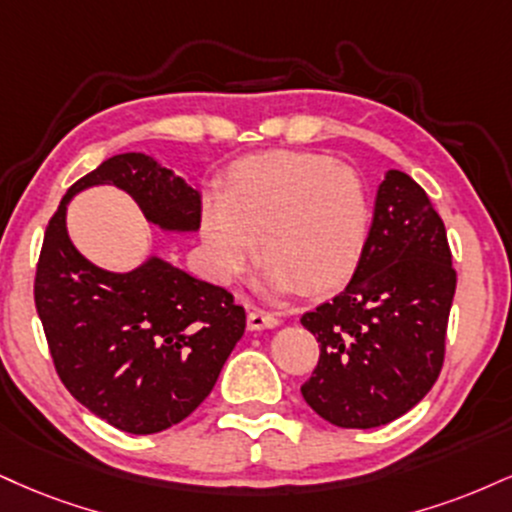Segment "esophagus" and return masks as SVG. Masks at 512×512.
Here are the masks:
<instances>
[{
    "label": "esophagus",
    "instance_id": "34e87169",
    "mask_svg": "<svg viewBox=\"0 0 512 512\" xmlns=\"http://www.w3.org/2000/svg\"><path fill=\"white\" fill-rule=\"evenodd\" d=\"M281 319L272 315V312H264V310H252L248 315V329L250 331H262V329H274L279 326Z\"/></svg>",
    "mask_w": 512,
    "mask_h": 512
}]
</instances>
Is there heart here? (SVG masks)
Here are the masks:
<instances>
[{"mask_svg":"<svg viewBox=\"0 0 512 512\" xmlns=\"http://www.w3.org/2000/svg\"><path fill=\"white\" fill-rule=\"evenodd\" d=\"M369 205L353 169L319 155L269 152L229 171L224 193L202 207L200 233L212 272L233 281L260 238L264 288L324 291L355 267L367 238Z\"/></svg>","mask_w":512,"mask_h":512,"instance_id":"1","label":"heart"}]
</instances>
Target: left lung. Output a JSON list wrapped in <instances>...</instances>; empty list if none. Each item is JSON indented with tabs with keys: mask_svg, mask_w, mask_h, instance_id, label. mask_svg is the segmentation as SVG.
<instances>
[{
	"mask_svg": "<svg viewBox=\"0 0 512 512\" xmlns=\"http://www.w3.org/2000/svg\"><path fill=\"white\" fill-rule=\"evenodd\" d=\"M455 295L446 226L424 190L386 171L353 279L305 312L319 362L300 386L305 403L343 429L398 420L439 379Z\"/></svg>",
	"mask_w": 512,
	"mask_h": 512,
	"instance_id": "1",
	"label": "left lung"
}]
</instances>
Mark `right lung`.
Wrapping results in <instances>:
<instances>
[{"label":"right lung","instance_id":"obj_1","mask_svg":"<svg viewBox=\"0 0 512 512\" xmlns=\"http://www.w3.org/2000/svg\"><path fill=\"white\" fill-rule=\"evenodd\" d=\"M95 186L128 193L150 224L171 233L200 229V193L143 152L109 157L66 190L35 272V307L71 396L121 432L157 434L214 389L245 331V310L226 288L157 255L123 274L85 260L66 231V207Z\"/></svg>","mask_w":512,"mask_h":512}]
</instances>
